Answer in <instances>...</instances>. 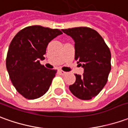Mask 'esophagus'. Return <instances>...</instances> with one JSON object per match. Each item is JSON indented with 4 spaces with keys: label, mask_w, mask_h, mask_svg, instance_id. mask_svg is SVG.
Segmentation results:
<instances>
[{
    "label": "esophagus",
    "mask_w": 128,
    "mask_h": 128,
    "mask_svg": "<svg viewBox=\"0 0 128 128\" xmlns=\"http://www.w3.org/2000/svg\"><path fill=\"white\" fill-rule=\"evenodd\" d=\"M60 74H62V75H66L67 73L66 72H65V71H62V70H60Z\"/></svg>",
    "instance_id": "esophagus-1"
}]
</instances>
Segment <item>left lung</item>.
<instances>
[{
	"label": "left lung",
	"mask_w": 128,
	"mask_h": 128,
	"mask_svg": "<svg viewBox=\"0 0 128 128\" xmlns=\"http://www.w3.org/2000/svg\"><path fill=\"white\" fill-rule=\"evenodd\" d=\"M75 42V60L84 68L82 76H76L69 86L74 96L82 100L96 97L104 88L112 68L111 52L99 33L89 27L62 29Z\"/></svg>",
	"instance_id": "8db88e82"
}]
</instances>
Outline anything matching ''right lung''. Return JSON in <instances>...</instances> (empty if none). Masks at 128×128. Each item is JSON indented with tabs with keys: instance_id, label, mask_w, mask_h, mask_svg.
Segmentation results:
<instances>
[{
	"instance_id": "1",
	"label": "right lung",
	"mask_w": 128,
	"mask_h": 128,
	"mask_svg": "<svg viewBox=\"0 0 128 128\" xmlns=\"http://www.w3.org/2000/svg\"><path fill=\"white\" fill-rule=\"evenodd\" d=\"M62 32L41 26H27L13 38L6 57V68L16 91L28 100L39 98L48 92L57 70L40 64L47 46Z\"/></svg>"
}]
</instances>
